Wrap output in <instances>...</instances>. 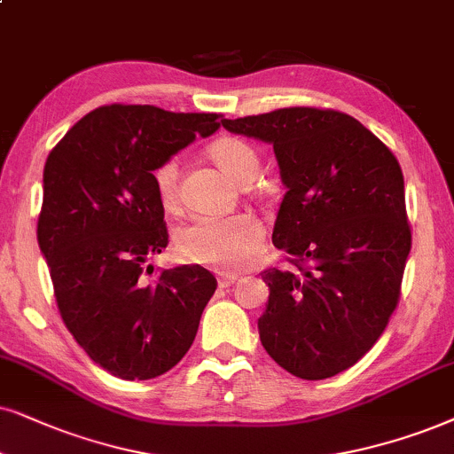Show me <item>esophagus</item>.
<instances>
[{
	"instance_id": "obj_1",
	"label": "esophagus",
	"mask_w": 454,
	"mask_h": 454,
	"mask_svg": "<svg viewBox=\"0 0 454 454\" xmlns=\"http://www.w3.org/2000/svg\"><path fill=\"white\" fill-rule=\"evenodd\" d=\"M239 280V274H217V285L222 286V289H226V286H232L234 283Z\"/></svg>"
}]
</instances>
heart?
Masks as SVG:
<instances>
[{
  "mask_svg": "<svg viewBox=\"0 0 454 454\" xmlns=\"http://www.w3.org/2000/svg\"><path fill=\"white\" fill-rule=\"evenodd\" d=\"M205 154L217 169L239 184L254 180L260 168V159L254 146L237 136L215 137ZM151 180L159 203L168 211H174L180 203L177 160H160L153 169ZM174 247L184 262L217 270H239L262 251L263 226L249 214L226 217L197 215L176 228Z\"/></svg>",
  "mask_w": 454,
  "mask_h": 454,
  "instance_id": "obj_1",
  "label": "heart"
}]
</instances>
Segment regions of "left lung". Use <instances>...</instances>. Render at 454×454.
Segmentation results:
<instances>
[{
	"instance_id": "obj_1",
	"label": "left lung",
	"mask_w": 454,
	"mask_h": 454,
	"mask_svg": "<svg viewBox=\"0 0 454 454\" xmlns=\"http://www.w3.org/2000/svg\"><path fill=\"white\" fill-rule=\"evenodd\" d=\"M222 125L270 142L286 186L272 243L297 270L262 272V346L301 380L337 375L375 346L400 301L411 226L398 159L333 108H277Z\"/></svg>"
}]
</instances>
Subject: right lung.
Segmentation results:
<instances>
[{
	"label": "right lung",
	"mask_w": 454,
	"mask_h": 454,
	"mask_svg": "<svg viewBox=\"0 0 454 454\" xmlns=\"http://www.w3.org/2000/svg\"><path fill=\"white\" fill-rule=\"evenodd\" d=\"M222 114L106 105L51 148L43 168L39 249L62 323L85 354L121 380H153L192 346L217 280L203 266L160 270L165 211L151 180L160 160L211 136Z\"/></svg>",
	"instance_id": "1"
}]
</instances>
